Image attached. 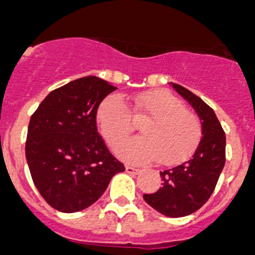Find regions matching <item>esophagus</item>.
I'll return each instance as SVG.
<instances>
[{
    "label": "esophagus",
    "mask_w": 255,
    "mask_h": 255,
    "mask_svg": "<svg viewBox=\"0 0 255 255\" xmlns=\"http://www.w3.org/2000/svg\"><path fill=\"white\" fill-rule=\"evenodd\" d=\"M139 169H136L133 166H126V173L130 174V175H136V174H139Z\"/></svg>",
    "instance_id": "esophagus-1"
}]
</instances>
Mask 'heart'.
Returning a JSON list of instances; mask_svg holds the SVG:
<instances>
[{"mask_svg":"<svg viewBox=\"0 0 255 255\" xmlns=\"http://www.w3.org/2000/svg\"><path fill=\"white\" fill-rule=\"evenodd\" d=\"M136 116H148L142 125L143 136L125 142L117 155L130 164L157 161L165 165L189 157L198 146L202 126L193 113L185 111L178 98L164 90L144 93L133 99ZM96 122L109 146L116 148L133 130L130 111L117 95L107 96L96 112Z\"/></svg>","mask_w":255,"mask_h":255,"instance_id":"obj_1","label":"heart"}]
</instances>
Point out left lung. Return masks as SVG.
Returning <instances> with one entry per match:
<instances>
[{
	"mask_svg": "<svg viewBox=\"0 0 255 255\" xmlns=\"http://www.w3.org/2000/svg\"><path fill=\"white\" fill-rule=\"evenodd\" d=\"M198 114L202 137L188 161L160 173L162 187L143 199L167 217H183L205 205L213 193L225 165L226 137L212 108L178 84L170 82Z\"/></svg>",
	"mask_w": 255,
	"mask_h": 255,
	"instance_id": "left-lung-1",
	"label": "left lung"
}]
</instances>
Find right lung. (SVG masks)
<instances>
[{"label":"right lung","instance_id":"obj_1","mask_svg":"<svg viewBox=\"0 0 255 255\" xmlns=\"http://www.w3.org/2000/svg\"><path fill=\"white\" fill-rule=\"evenodd\" d=\"M114 90L99 77L77 79L52 91L31 116L26 161L40 196L57 211L88 208L126 170L96 127L98 108Z\"/></svg>","mask_w":255,"mask_h":255}]
</instances>
